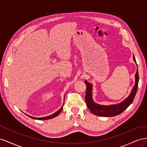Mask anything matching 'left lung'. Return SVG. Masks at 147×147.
Here are the masks:
<instances>
[{
    "instance_id": "obj_1",
    "label": "left lung",
    "mask_w": 147,
    "mask_h": 147,
    "mask_svg": "<svg viewBox=\"0 0 147 147\" xmlns=\"http://www.w3.org/2000/svg\"><path fill=\"white\" fill-rule=\"evenodd\" d=\"M133 60L136 63V61L134 56L133 55ZM139 77L138 73V69L135 75V84L130 93V94L122 102L118 104H113L109 105H104L98 104L94 102L92 97V84L89 83L86 80L84 81L86 85V92L85 96V102L87 107L92 113L99 117H112L116 115L121 114L129 106L134 99L138 88V83H139Z\"/></svg>"
}]
</instances>
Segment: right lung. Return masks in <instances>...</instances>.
I'll return each mask as SVG.
<instances>
[{"instance_id": "1", "label": "right lung", "mask_w": 147, "mask_h": 147, "mask_svg": "<svg viewBox=\"0 0 147 147\" xmlns=\"http://www.w3.org/2000/svg\"><path fill=\"white\" fill-rule=\"evenodd\" d=\"M64 97H65V96H64ZM64 99H65V98H64ZM64 104H63V106L61 107V109H60L59 110H57V112H56L55 113H53V114H52V115H49V116H47V117H42V118H36V117H31V116H30V115H27V114H26V115H27V116H28L29 117H30V118H32V119H38V120H46V119H51V118H55V117H57V115H59V113L61 112L62 110H63V105H64Z\"/></svg>"}]
</instances>
